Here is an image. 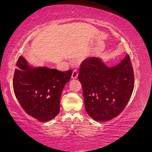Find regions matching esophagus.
I'll return each mask as SVG.
<instances>
[{"instance_id": "34e87169", "label": "esophagus", "mask_w": 152, "mask_h": 152, "mask_svg": "<svg viewBox=\"0 0 152 152\" xmlns=\"http://www.w3.org/2000/svg\"><path fill=\"white\" fill-rule=\"evenodd\" d=\"M78 75H79V72L77 70H74L73 71L72 75V79H75L78 77Z\"/></svg>"}]
</instances>
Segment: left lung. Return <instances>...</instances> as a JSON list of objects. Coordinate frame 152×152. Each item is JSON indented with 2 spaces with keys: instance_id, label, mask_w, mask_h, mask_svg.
<instances>
[{
  "instance_id": "left-lung-1",
  "label": "left lung",
  "mask_w": 152,
  "mask_h": 152,
  "mask_svg": "<svg viewBox=\"0 0 152 152\" xmlns=\"http://www.w3.org/2000/svg\"><path fill=\"white\" fill-rule=\"evenodd\" d=\"M78 79L83 89L86 110L96 121L118 116L125 108L134 89V72L127 54L117 66L108 67L99 58L82 62Z\"/></svg>"
}]
</instances>
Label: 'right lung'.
<instances>
[{
  "mask_svg": "<svg viewBox=\"0 0 152 152\" xmlns=\"http://www.w3.org/2000/svg\"><path fill=\"white\" fill-rule=\"evenodd\" d=\"M16 66L13 89L22 108L40 121L54 118L59 113L61 94L72 70L61 72L44 66L32 67L21 56Z\"/></svg>",
  "mask_w": 152,
  "mask_h": 152,
  "instance_id": "1",
  "label": "right lung"
}]
</instances>
